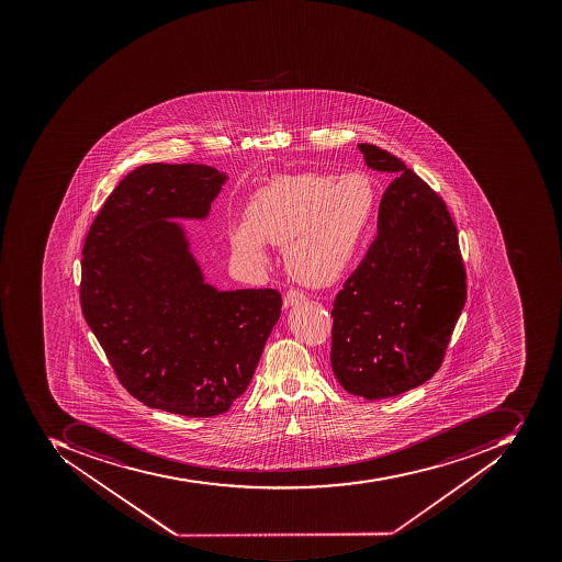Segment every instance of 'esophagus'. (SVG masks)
Listing matches in <instances>:
<instances>
[{
  "instance_id": "esophagus-1",
  "label": "esophagus",
  "mask_w": 562,
  "mask_h": 562,
  "mask_svg": "<svg viewBox=\"0 0 562 562\" xmlns=\"http://www.w3.org/2000/svg\"><path fill=\"white\" fill-rule=\"evenodd\" d=\"M304 299H306V295L303 292L297 291V289H289L283 295V306H295V304L303 303Z\"/></svg>"
}]
</instances>
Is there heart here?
Here are the masks:
<instances>
[{
  "instance_id": "obj_1",
  "label": "heart",
  "mask_w": 562,
  "mask_h": 562,
  "mask_svg": "<svg viewBox=\"0 0 562 562\" xmlns=\"http://www.w3.org/2000/svg\"><path fill=\"white\" fill-rule=\"evenodd\" d=\"M376 188L359 171L277 177L255 195L247 218L228 231L232 256L247 268L268 263L265 243L285 249L292 277L330 285L349 270L373 220Z\"/></svg>"
}]
</instances>
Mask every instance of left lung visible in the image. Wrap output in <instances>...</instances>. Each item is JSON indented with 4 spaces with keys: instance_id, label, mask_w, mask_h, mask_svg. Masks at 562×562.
<instances>
[{
    "instance_id": "8db88e82",
    "label": "left lung",
    "mask_w": 562,
    "mask_h": 562,
    "mask_svg": "<svg viewBox=\"0 0 562 562\" xmlns=\"http://www.w3.org/2000/svg\"><path fill=\"white\" fill-rule=\"evenodd\" d=\"M358 148L394 180L376 239L335 297L330 361L349 394L379 401L437 373L467 303V271L442 198L392 153Z\"/></svg>"
}]
</instances>
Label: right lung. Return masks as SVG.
Masks as SVG:
<instances>
[{
	"label": "right lung",
	"instance_id": "right-lung-1",
	"mask_svg": "<svg viewBox=\"0 0 562 562\" xmlns=\"http://www.w3.org/2000/svg\"><path fill=\"white\" fill-rule=\"evenodd\" d=\"M227 173L136 168L108 195L82 249L80 304L116 379L153 409L210 418L246 392L282 297L204 282L182 225L204 220Z\"/></svg>",
	"mask_w": 562,
	"mask_h": 562
}]
</instances>
